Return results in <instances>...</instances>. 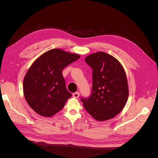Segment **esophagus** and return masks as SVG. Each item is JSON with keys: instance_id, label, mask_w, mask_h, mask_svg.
<instances>
[{"instance_id": "34e87169", "label": "esophagus", "mask_w": 158, "mask_h": 158, "mask_svg": "<svg viewBox=\"0 0 158 158\" xmlns=\"http://www.w3.org/2000/svg\"><path fill=\"white\" fill-rule=\"evenodd\" d=\"M73 98H79V96H80V93L79 92H75V93H74L73 94Z\"/></svg>"}]
</instances>
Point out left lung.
Wrapping results in <instances>:
<instances>
[{"mask_svg":"<svg viewBox=\"0 0 158 158\" xmlns=\"http://www.w3.org/2000/svg\"><path fill=\"white\" fill-rule=\"evenodd\" d=\"M85 61L93 70V84L91 96L81 101L95 120H109L127 103L128 86L125 71L117 59L102 51L88 55Z\"/></svg>","mask_w":158,"mask_h":158,"instance_id":"1","label":"left lung"}]
</instances>
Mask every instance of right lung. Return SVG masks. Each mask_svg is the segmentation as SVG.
Masks as SVG:
<instances>
[{"instance_id":"obj_1","label":"right lung","mask_w":158,"mask_h":158,"mask_svg":"<svg viewBox=\"0 0 158 158\" xmlns=\"http://www.w3.org/2000/svg\"><path fill=\"white\" fill-rule=\"evenodd\" d=\"M80 56L53 49L33 62L23 79V90L27 103L35 113L49 117L64 107L72 94L66 88L62 70Z\"/></svg>"}]
</instances>
